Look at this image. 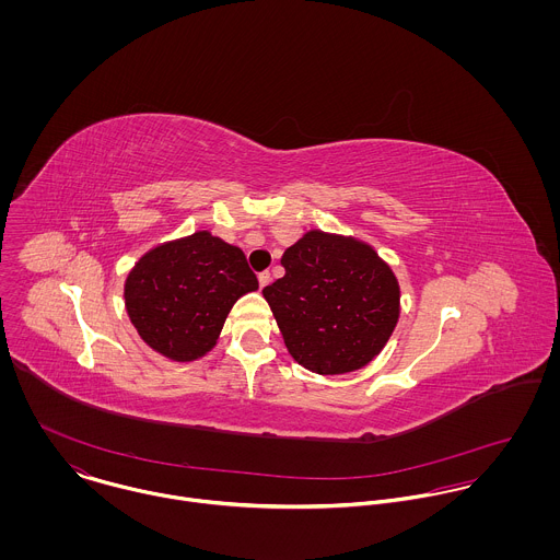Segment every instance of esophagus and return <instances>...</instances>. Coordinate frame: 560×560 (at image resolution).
I'll return each instance as SVG.
<instances>
[{
    "label": "esophagus",
    "mask_w": 560,
    "mask_h": 560,
    "mask_svg": "<svg viewBox=\"0 0 560 560\" xmlns=\"http://www.w3.org/2000/svg\"><path fill=\"white\" fill-rule=\"evenodd\" d=\"M269 282H271V273H269V271L258 273V284H260V289H265Z\"/></svg>",
    "instance_id": "1"
}]
</instances>
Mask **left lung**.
Here are the masks:
<instances>
[{
	"label": "left lung",
	"mask_w": 560,
	"mask_h": 560,
	"mask_svg": "<svg viewBox=\"0 0 560 560\" xmlns=\"http://www.w3.org/2000/svg\"><path fill=\"white\" fill-rule=\"evenodd\" d=\"M280 262L287 273L262 298L298 364L345 375L382 353L399 323L400 287L371 243L313 229Z\"/></svg>",
	"instance_id": "8db88e82"
}]
</instances>
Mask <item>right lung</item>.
Wrapping results in <instances>:
<instances>
[{
  "label": "right lung",
  "mask_w": 560,
  "mask_h": 560,
  "mask_svg": "<svg viewBox=\"0 0 560 560\" xmlns=\"http://www.w3.org/2000/svg\"><path fill=\"white\" fill-rule=\"evenodd\" d=\"M256 289L243 249L198 231L138 258L125 280V308L153 351L194 362L218 345L235 302Z\"/></svg>",
  "instance_id": "add662e5"
}]
</instances>
